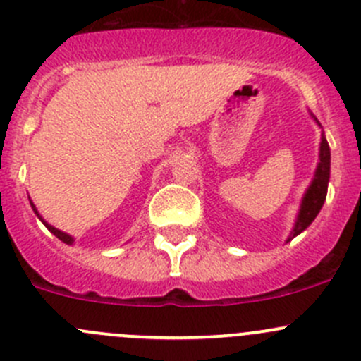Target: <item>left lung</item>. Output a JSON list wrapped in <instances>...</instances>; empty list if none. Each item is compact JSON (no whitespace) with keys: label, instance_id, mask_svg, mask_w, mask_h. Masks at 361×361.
I'll use <instances>...</instances> for the list:
<instances>
[{"label":"left lung","instance_id":"obj_1","mask_svg":"<svg viewBox=\"0 0 361 361\" xmlns=\"http://www.w3.org/2000/svg\"><path fill=\"white\" fill-rule=\"evenodd\" d=\"M329 178H330V148H329V143H326V140L323 137L322 147H319L318 169H316L314 180H312L307 194L304 195V201H302V206H300V213H298L297 221H295V228L292 235H290V239L300 234L302 231H305V228L311 225V221L318 216L319 209H322L323 202H325L326 199Z\"/></svg>","mask_w":361,"mask_h":361}]
</instances>
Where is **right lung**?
<instances>
[{
  "label": "right lung",
  "mask_w": 361,
  "mask_h": 361,
  "mask_svg": "<svg viewBox=\"0 0 361 361\" xmlns=\"http://www.w3.org/2000/svg\"><path fill=\"white\" fill-rule=\"evenodd\" d=\"M31 206H32V204H31ZM32 209H35V206H32ZM35 213H36V214H38V211H36V209H35ZM38 216H39V214H38ZM42 221H43V220H42ZM43 224H45V227H47V228H49V231H50V232H52V234H54V235H56V238H59V239H61V241H63V243H66V245H71V243H73V238H71V235H68V234H64V232L57 231V228H56V227H52V225H49V224H47V221H43Z\"/></svg>",
  "instance_id": "obj_1"
}]
</instances>
